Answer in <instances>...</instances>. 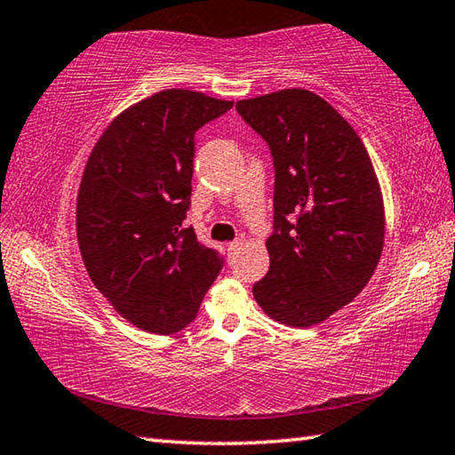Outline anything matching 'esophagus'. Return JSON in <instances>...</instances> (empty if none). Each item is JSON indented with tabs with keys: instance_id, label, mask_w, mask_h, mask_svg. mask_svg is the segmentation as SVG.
Listing matches in <instances>:
<instances>
[{
	"instance_id": "esophagus-1",
	"label": "esophagus",
	"mask_w": 455,
	"mask_h": 455,
	"mask_svg": "<svg viewBox=\"0 0 455 455\" xmlns=\"http://www.w3.org/2000/svg\"><path fill=\"white\" fill-rule=\"evenodd\" d=\"M241 246H243V243L241 241H233V243H228V257H233V255H236V251L238 249H241Z\"/></svg>"
}]
</instances>
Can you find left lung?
Wrapping results in <instances>:
<instances>
[{"label":"left lung","instance_id":"8db88e82","mask_svg":"<svg viewBox=\"0 0 455 455\" xmlns=\"http://www.w3.org/2000/svg\"><path fill=\"white\" fill-rule=\"evenodd\" d=\"M236 110L271 146V267L252 295L268 317L311 327L349 305L375 273L385 206L371 158L353 126L311 90L238 100Z\"/></svg>","mask_w":455,"mask_h":455}]
</instances>
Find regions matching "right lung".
Here are the masks:
<instances>
[{
  "label": "right lung",
  "instance_id": "obj_1",
  "mask_svg": "<svg viewBox=\"0 0 455 455\" xmlns=\"http://www.w3.org/2000/svg\"><path fill=\"white\" fill-rule=\"evenodd\" d=\"M233 108L195 90L156 92L122 110L84 168L76 228L92 283L134 327L176 333L217 279V252L182 228L195 132Z\"/></svg>",
  "mask_w": 455,
  "mask_h": 455
}]
</instances>
